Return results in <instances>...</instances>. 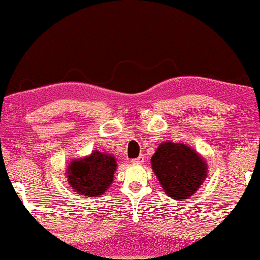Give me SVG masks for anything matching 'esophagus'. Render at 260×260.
<instances>
[{
  "mask_svg": "<svg viewBox=\"0 0 260 260\" xmlns=\"http://www.w3.org/2000/svg\"><path fill=\"white\" fill-rule=\"evenodd\" d=\"M144 160H145V157H144L143 154H141V156L138 157V158L132 159V163H134V164H141V163L144 162Z\"/></svg>",
  "mask_w": 260,
  "mask_h": 260,
  "instance_id": "34e87169",
  "label": "esophagus"
}]
</instances>
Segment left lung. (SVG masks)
<instances>
[{
	"instance_id": "left-lung-1",
	"label": "left lung",
	"mask_w": 260,
	"mask_h": 260,
	"mask_svg": "<svg viewBox=\"0 0 260 260\" xmlns=\"http://www.w3.org/2000/svg\"><path fill=\"white\" fill-rule=\"evenodd\" d=\"M152 169L164 192L173 199L189 198L206 177V164L194 150L166 141L151 158Z\"/></svg>"
}]
</instances>
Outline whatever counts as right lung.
<instances>
[{
	"label": "right lung",
	"mask_w": 260,
	"mask_h": 260,
	"mask_svg": "<svg viewBox=\"0 0 260 260\" xmlns=\"http://www.w3.org/2000/svg\"><path fill=\"white\" fill-rule=\"evenodd\" d=\"M116 162L111 154L94 151L88 157L73 160L68 167V181L84 197H100L113 182Z\"/></svg>",
	"instance_id": "right-lung-1"
}]
</instances>
